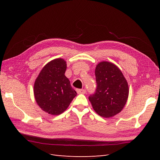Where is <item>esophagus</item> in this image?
Returning <instances> with one entry per match:
<instances>
[{"label":"esophagus","mask_w":160,"mask_h":160,"mask_svg":"<svg viewBox=\"0 0 160 160\" xmlns=\"http://www.w3.org/2000/svg\"><path fill=\"white\" fill-rule=\"evenodd\" d=\"M77 92L78 94H85L86 93V91L85 89H77Z\"/></svg>","instance_id":"34e87169"}]
</instances>
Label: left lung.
Returning a JSON list of instances; mask_svg holds the SVG:
<instances>
[{"label":"left lung","instance_id":"left-lung-1","mask_svg":"<svg viewBox=\"0 0 160 160\" xmlns=\"http://www.w3.org/2000/svg\"><path fill=\"white\" fill-rule=\"evenodd\" d=\"M97 88L89 97L93 109L99 115L111 118L120 113L127 102L128 83L118 67L108 61H101L96 66Z\"/></svg>","mask_w":160,"mask_h":160}]
</instances>
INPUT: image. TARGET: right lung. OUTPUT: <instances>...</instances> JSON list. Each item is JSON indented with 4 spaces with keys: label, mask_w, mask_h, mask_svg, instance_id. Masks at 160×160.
Masks as SVG:
<instances>
[{
    "label": "right lung",
    "mask_w": 160,
    "mask_h": 160,
    "mask_svg": "<svg viewBox=\"0 0 160 160\" xmlns=\"http://www.w3.org/2000/svg\"><path fill=\"white\" fill-rule=\"evenodd\" d=\"M66 69L64 59L52 60L42 69L34 84L37 103L49 114L64 112L77 94L65 75Z\"/></svg>",
    "instance_id": "right-lung-1"
}]
</instances>
